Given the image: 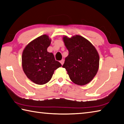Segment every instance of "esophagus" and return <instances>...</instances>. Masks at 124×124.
<instances>
[{
  "label": "esophagus",
  "mask_w": 124,
  "mask_h": 124,
  "mask_svg": "<svg viewBox=\"0 0 124 124\" xmlns=\"http://www.w3.org/2000/svg\"><path fill=\"white\" fill-rule=\"evenodd\" d=\"M64 60H62L61 61H60V63H61L62 65H63V63H64Z\"/></svg>",
  "instance_id": "1"
}]
</instances>
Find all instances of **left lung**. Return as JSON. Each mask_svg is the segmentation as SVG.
Instances as JSON below:
<instances>
[{
	"mask_svg": "<svg viewBox=\"0 0 124 124\" xmlns=\"http://www.w3.org/2000/svg\"><path fill=\"white\" fill-rule=\"evenodd\" d=\"M63 40L69 54L62 67L74 83L79 85L89 83L99 69V56L95 47L80 35L70 38L64 36Z\"/></svg>",
	"mask_w": 124,
	"mask_h": 124,
	"instance_id": "1",
	"label": "left lung"
}]
</instances>
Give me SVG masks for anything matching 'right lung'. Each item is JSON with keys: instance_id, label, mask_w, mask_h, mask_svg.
I'll list each match as a JSON object with an SVG mask.
<instances>
[{"instance_id": "right-lung-1", "label": "right lung", "mask_w": 124, "mask_h": 124, "mask_svg": "<svg viewBox=\"0 0 124 124\" xmlns=\"http://www.w3.org/2000/svg\"><path fill=\"white\" fill-rule=\"evenodd\" d=\"M51 42L48 36L43 35L29 43L23 52V72L29 79L39 85L50 81L54 70L62 66L54 54L47 51Z\"/></svg>"}]
</instances>
